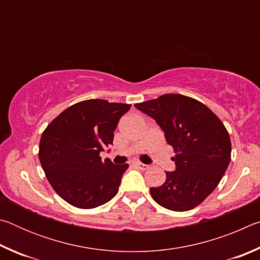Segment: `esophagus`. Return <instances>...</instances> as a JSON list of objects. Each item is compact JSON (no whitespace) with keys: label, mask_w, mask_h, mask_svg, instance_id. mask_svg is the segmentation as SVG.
Returning a JSON list of instances; mask_svg holds the SVG:
<instances>
[{"label":"esophagus","mask_w":260,"mask_h":260,"mask_svg":"<svg viewBox=\"0 0 260 260\" xmlns=\"http://www.w3.org/2000/svg\"><path fill=\"white\" fill-rule=\"evenodd\" d=\"M135 165L138 166L139 169H141V170H148L149 169V165L143 164V162H141V161H135Z\"/></svg>","instance_id":"esophagus-1"}]
</instances>
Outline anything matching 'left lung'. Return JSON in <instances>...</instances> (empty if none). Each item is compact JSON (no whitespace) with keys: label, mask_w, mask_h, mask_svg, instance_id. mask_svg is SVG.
Wrapping results in <instances>:
<instances>
[{"label":"left lung","mask_w":260,"mask_h":260,"mask_svg":"<svg viewBox=\"0 0 260 260\" xmlns=\"http://www.w3.org/2000/svg\"><path fill=\"white\" fill-rule=\"evenodd\" d=\"M134 107L156 120L175 151L177 169L166 172L161 186L150 188L152 199L179 212L196 208L230 165L232 143L225 125L206 105L181 94H165Z\"/></svg>","instance_id":"8db88e82"}]
</instances>
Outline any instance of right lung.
Instances as JSON below:
<instances>
[{
  "label": "right lung",
  "instance_id": "right-lung-1",
  "mask_svg": "<svg viewBox=\"0 0 260 260\" xmlns=\"http://www.w3.org/2000/svg\"><path fill=\"white\" fill-rule=\"evenodd\" d=\"M131 104L87 100L65 109L42 133L39 159L54 190L69 204L94 209L117 195L128 164L102 161L100 152Z\"/></svg>",
  "mask_w": 260,
  "mask_h": 260
}]
</instances>
